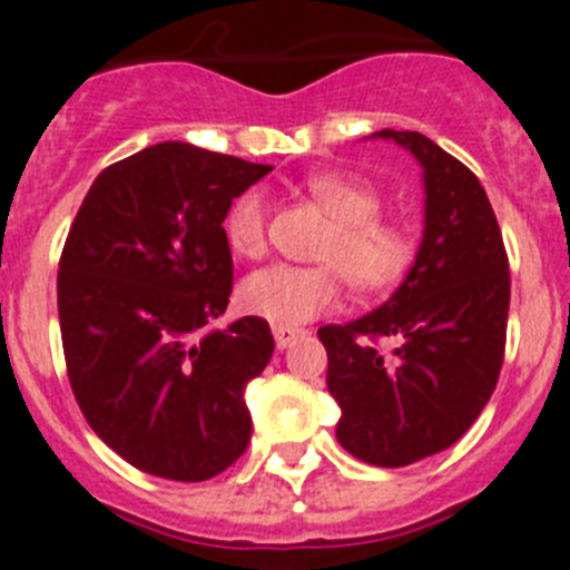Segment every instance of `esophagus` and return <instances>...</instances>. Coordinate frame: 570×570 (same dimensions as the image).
<instances>
[{
	"instance_id": "obj_1",
	"label": "esophagus",
	"mask_w": 570,
	"mask_h": 570,
	"mask_svg": "<svg viewBox=\"0 0 570 570\" xmlns=\"http://www.w3.org/2000/svg\"><path fill=\"white\" fill-rule=\"evenodd\" d=\"M273 336H275V347L286 350V347H292V344H295L297 338L303 336V331H297V327L275 325V327H273Z\"/></svg>"
}]
</instances>
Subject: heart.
I'll return each mask as SVG.
<instances>
[{
  "instance_id": "1",
  "label": "heart",
  "mask_w": 570,
  "mask_h": 570,
  "mask_svg": "<svg viewBox=\"0 0 570 570\" xmlns=\"http://www.w3.org/2000/svg\"><path fill=\"white\" fill-rule=\"evenodd\" d=\"M308 195L331 217L322 234L314 267L273 264L239 284L237 303L250 317L273 325H301L333 312L342 301V275L358 295H381L400 284L413 262V234L396 217L381 215L383 195L353 174H317L306 181ZM269 204L250 187L232 200L223 234L234 256L258 258L267 250Z\"/></svg>"
}]
</instances>
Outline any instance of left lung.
I'll use <instances>...</instances> for the list:
<instances>
[{
	"label": "left lung",
	"instance_id": "obj_1",
	"mask_svg": "<svg viewBox=\"0 0 570 570\" xmlns=\"http://www.w3.org/2000/svg\"><path fill=\"white\" fill-rule=\"evenodd\" d=\"M424 170V237L400 289L344 325L320 327L336 439L358 461L396 469L455 444L497 389L510 267L480 178L419 131H375ZM392 337L395 350L376 344Z\"/></svg>",
	"mask_w": 570,
	"mask_h": 570
}]
</instances>
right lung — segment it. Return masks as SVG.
<instances>
[{
  "instance_id": "add662e5",
  "label": "right lung",
  "mask_w": 570,
  "mask_h": 570,
  "mask_svg": "<svg viewBox=\"0 0 570 570\" xmlns=\"http://www.w3.org/2000/svg\"><path fill=\"white\" fill-rule=\"evenodd\" d=\"M269 165L159 142L85 195L57 269L68 381L94 433L146 474L200 482L250 441L245 386L273 358L267 320L204 333L228 306L223 220Z\"/></svg>"
}]
</instances>
